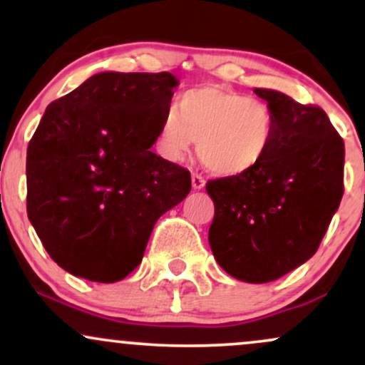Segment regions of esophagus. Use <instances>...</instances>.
I'll list each match as a JSON object with an SVG mask.
<instances>
[{
	"label": "esophagus",
	"instance_id": "34e87169",
	"mask_svg": "<svg viewBox=\"0 0 365 365\" xmlns=\"http://www.w3.org/2000/svg\"><path fill=\"white\" fill-rule=\"evenodd\" d=\"M204 185H206V180H204L202 175L192 173V187H194L195 190H200Z\"/></svg>",
	"mask_w": 365,
	"mask_h": 365
}]
</instances>
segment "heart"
I'll use <instances>...</instances> for the list:
<instances>
[{
    "mask_svg": "<svg viewBox=\"0 0 365 365\" xmlns=\"http://www.w3.org/2000/svg\"><path fill=\"white\" fill-rule=\"evenodd\" d=\"M161 148L182 161L197 140L199 156L212 173L237 177L267 156L276 137L274 111L250 96L216 86L183 92L177 110L163 116Z\"/></svg>",
    "mask_w": 365,
    "mask_h": 365,
    "instance_id": "heart-1",
    "label": "heart"
}]
</instances>
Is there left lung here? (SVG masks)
Listing matches in <instances>:
<instances>
[{"mask_svg":"<svg viewBox=\"0 0 365 365\" xmlns=\"http://www.w3.org/2000/svg\"><path fill=\"white\" fill-rule=\"evenodd\" d=\"M254 92L274 111L273 148L254 170L206 183L215 202L209 245L233 278L267 283L319 249L345 190V144L319 106Z\"/></svg>","mask_w":365,"mask_h":365,"instance_id":"1","label":"left lung"}]
</instances>
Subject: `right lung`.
I'll return each instance as SVG.
<instances>
[{"label": "right lung", "instance_id": "right-lung-1", "mask_svg": "<svg viewBox=\"0 0 365 365\" xmlns=\"http://www.w3.org/2000/svg\"><path fill=\"white\" fill-rule=\"evenodd\" d=\"M177 86L168 72H103L46 108L27 148V215L73 276H128L190 192V171L150 150Z\"/></svg>", "mask_w": 365, "mask_h": 365}]
</instances>
